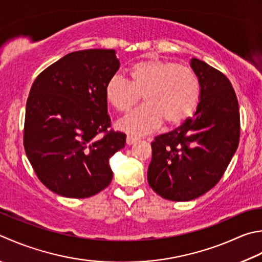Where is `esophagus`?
Wrapping results in <instances>:
<instances>
[{"label": "esophagus", "instance_id": "34e87169", "mask_svg": "<svg viewBox=\"0 0 262 262\" xmlns=\"http://www.w3.org/2000/svg\"><path fill=\"white\" fill-rule=\"evenodd\" d=\"M138 141V137L134 136V135H127V138H126V142L128 145H132L134 144V143H136Z\"/></svg>", "mask_w": 262, "mask_h": 262}]
</instances>
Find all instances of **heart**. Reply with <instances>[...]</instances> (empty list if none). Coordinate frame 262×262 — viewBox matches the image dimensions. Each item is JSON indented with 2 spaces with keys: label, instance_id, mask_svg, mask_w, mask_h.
Listing matches in <instances>:
<instances>
[{
  "label": "heart",
  "instance_id": "heart-1",
  "mask_svg": "<svg viewBox=\"0 0 262 262\" xmlns=\"http://www.w3.org/2000/svg\"><path fill=\"white\" fill-rule=\"evenodd\" d=\"M129 83L114 76L105 85V99L126 114L143 96L145 104L118 122L120 129L146 134L162 124L178 126L191 117L201 95V84L191 68L157 58L137 61L128 70Z\"/></svg>",
  "mask_w": 262,
  "mask_h": 262
}]
</instances>
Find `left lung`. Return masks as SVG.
Returning a JSON list of instances; mask_svg holds the SVG:
<instances>
[{
  "label": "left lung",
  "instance_id": "1",
  "mask_svg": "<svg viewBox=\"0 0 262 262\" xmlns=\"http://www.w3.org/2000/svg\"><path fill=\"white\" fill-rule=\"evenodd\" d=\"M191 67L201 84L196 112L151 143L148 185L170 201H191L216 186L239 142L238 102L229 79L196 58Z\"/></svg>",
  "mask_w": 262,
  "mask_h": 262
}]
</instances>
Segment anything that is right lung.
I'll list each match as a JSON object with an SVG mask.
<instances>
[{
	"label": "right lung",
	"mask_w": 262,
	"mask_h": 262,
	"mask_svg": "<svg viewBox=\"0 0 262 262\" xmlns=\"http://www.w3.org/2000/svg\"><path fill=\"white\" fill-rule=\"evenodd\" d=\"M119 69L115 50L64 55L40 73L26 104L24 147L36 176L61 196L85 199L109 186V159L126 144L111 128L105 85Z\"/></svg>",
	"instance_id": "1"
}]
</instances>
